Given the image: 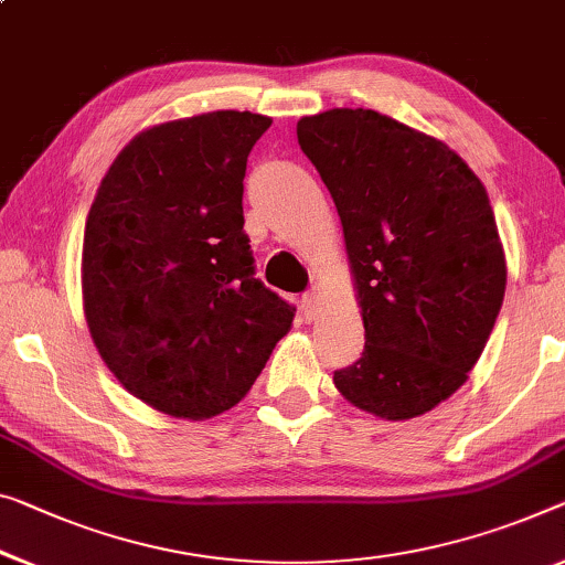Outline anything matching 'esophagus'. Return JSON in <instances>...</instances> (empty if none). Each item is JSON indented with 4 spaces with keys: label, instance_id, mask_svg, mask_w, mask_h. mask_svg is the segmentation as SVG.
Here are the masks:
<instances>
[{
    "label": "esophagus",
    "instance_id": "34e87169",
    "mask_svg": "<svg viewBox=\"0 0 565 565\" xmlns=\"http://www.w3.org/2000/svg\"><path fill=\"white\" fill-rule=\"evenodd\" d=\"M300 310H302V318L308 320H316L318 318V312H320V308H318V295L316 292H308V295H302V300H300Z\"/></svg>",
    "mask_w": 565,
    "mask_h": 565
}]
</instances>
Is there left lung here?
<instances>
[{
    "mask_svg": "<svg viewBox=\"0 0 565 565\" xmlns=\"http://www.w3.org/2000/svg\"><path fill=\"white\" fill-rule=\"evenodd\" d=\"M298 143L341 216L366 328L333 384L381 419L427 414L467 381L505 295L488 192L447 143L376 110L300 118Z\"/></svg>",
    "mask_w": 565,
    "mask_h": 565,
    "instance_id": "1",
    "label": "left lung"
}]
</instances>
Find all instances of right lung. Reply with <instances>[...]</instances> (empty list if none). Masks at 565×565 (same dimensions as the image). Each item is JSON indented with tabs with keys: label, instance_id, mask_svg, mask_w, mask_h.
Returning <instances> with one entry per match:
<instances>
[{
	"label": "right lung",
	"instance_id": "1",
	"mask_svg": "<svg viewBox=\"0 0 565 565\" xmlns=\"http://www.w3.org/2000/svg\"><path fill=\"white\" fill-rule=\"evenodd\" d=\"M273 118L214 110L138 134L85 222L83 310L143 404L210 419L253 388L295 308L255 277L242 192Z\"/></svg>",
	"mask_w": 565,
	"mask_h": 565
}]
</instances>
